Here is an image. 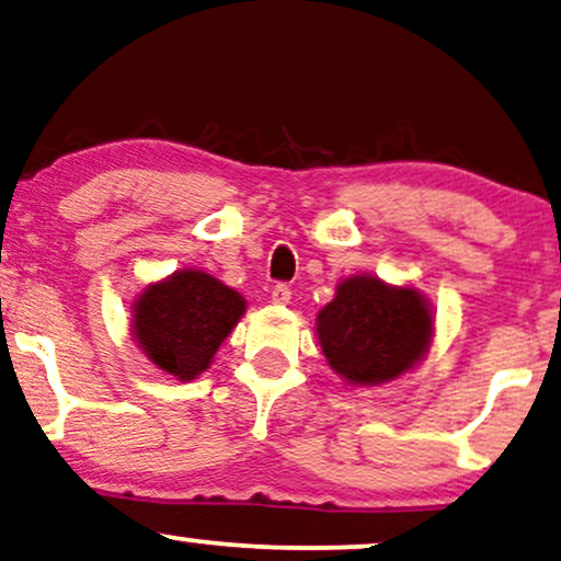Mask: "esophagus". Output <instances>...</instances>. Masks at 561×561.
Here are the masks:
<instances>
[{
  "mask_svg": "<svg viewBox=\"0 0 561 561\" xmlns=\"http://www.w3.org/2000/svg\"><path fill=\"white\" fill-rule=\"evenodd\" d=\"M289 297H293V289H289L287 285H274V289H272L274 305H287Z\"/></svg>",
  "mask_w": 561,
  "mask_h": 561,
  "instance_id": "obj_1",
  "label": "esophagus"
}]
</instances>
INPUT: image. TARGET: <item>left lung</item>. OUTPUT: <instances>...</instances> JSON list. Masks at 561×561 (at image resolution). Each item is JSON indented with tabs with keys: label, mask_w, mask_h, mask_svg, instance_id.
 <instances>
[{
	"label": "left lung",
	"mask_w": 561,
	"mask_h": 561,
	"mask_svg": "<svg viewBox=\"0 0 561 561\" xmlns=\"http://www.w3.org/2000/svg\"><path fill=\"white\" fill-rule=\"evenodd\" d=\"M320 348L343 382L375 387L415 369L433 341L431 302L415 287L375 274L346 276L318 312Z\"/></svg>",
	"instance_id": "left-lung-1"
}]
</instances>
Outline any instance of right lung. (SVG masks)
Listing matches in <instances>:
<instances>
[{
    "instance_id": "right-lung-1",
    "label": "right lung",
    "mask_w": 561,
    "mask_h": 561,
    "mask_svg": "<svg viewBox=\"0 0 561 561\" xmlns=\"http://www.w3.org/2000/svg\"><path fill=\"white\" fill-rule=\"evenodd\" d=\"M130 331L138 348L179 382L197 379L245 312L241 293L199 268H179L151 282L133 302Z\"/></svg>"
}]
</instances>
